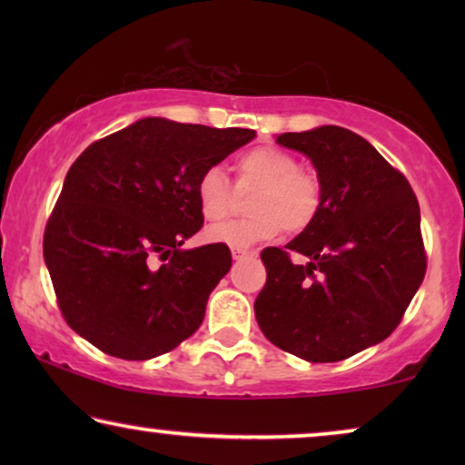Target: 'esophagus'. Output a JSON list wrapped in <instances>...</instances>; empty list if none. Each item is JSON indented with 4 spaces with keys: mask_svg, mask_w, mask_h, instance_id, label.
<instances>
[{
    "mask_svg": "<svg viewBox=\"0 0 465 465\" xmlns=\"http://www.w3.org/2000/svg\"><path fill=\"white\" fill-rule=\"evenodd\" d=\"M253 256H258V252L245 250V247H232V258L234 260H245V258H253Z\"/></svg>",
    "mask_w": 465,
    "mask_h": 465,
    "instance_id": "obj_1",
    "label": "esophagus"
}]
</instances>
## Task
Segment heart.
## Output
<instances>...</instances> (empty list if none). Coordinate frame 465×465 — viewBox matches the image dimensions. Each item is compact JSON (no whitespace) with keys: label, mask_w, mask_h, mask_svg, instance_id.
Listing matches in <instances>:
<instances>
[{"label":"heart","mask_w":465,"mask_h":465,"mask_svg":"<svg viewBox=\"0 0 465 465\" xmlns=\"http://www.w3.org/2000/svg\"><path fill=\"white\" fill-rule=\"evenodd\" d=\"M241 180L256 183L253 218L234 220L207 231L212 243L252 247L279 232H301L313 224L322 207V186L315 175L298 169L294 154L277 145H256L237 158ZM196 203L207 222H222L231 212V183L220 167H207L196 180Z\"/></svg>","instance_id":"heart-1"}]
</instances>
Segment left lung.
<instances>
[{
    "label": "left lung",
    "mask_w": 465,
    "mask_h": 465,
    "mask_svg": "<svg viewBox=\"0 0 465 465\" xmlns=\"http://www.w3.org/2000/svg\"><path fill=\"white\" fill-rule=\"evenodd\" d=\"M317 171L322 207L285 250L266 247L253 311L272 345L307 361H341L385 341L425 275L421 213L406 177L364 137L323 124L277 135ZM288 251L310 258L294 265Z\"/></svg>",
    "instance_id": "8db88e82"
}]
</instances>
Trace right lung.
I'll return each instance as SVG.
<instances>
[{"label":"right lung","instance_id":"obj_1","mask_svg":"<svg viewBox=\"0 0 465 465\" xmlns=\"http://www.w3.org/2000/svg\"><path fill=\"white\" fill-rule=\"evenodd\" d=\"M253 137L142 118L82 152L44 232L61 313L82 339L152 360L199 330L232 258L224 243L182 247L203 226L196 180ZM154 257L168 262L154 267Z\"/></svg>","mask_w":465,"mask_h":465}]
</instances>
